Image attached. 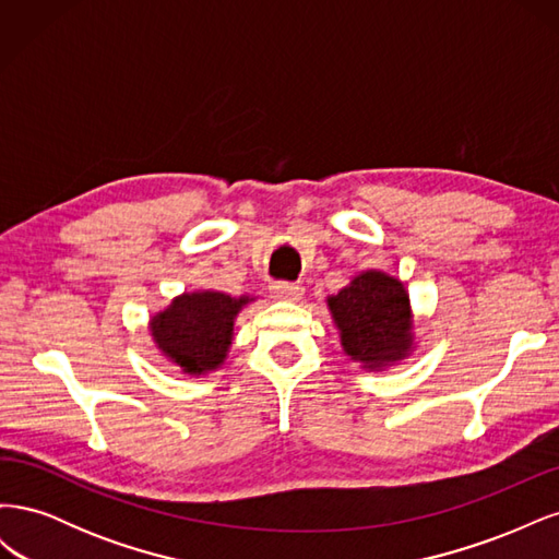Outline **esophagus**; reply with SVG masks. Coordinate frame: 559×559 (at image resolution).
<instances>
[{
    "instance_id": "obj_1",
    "label": "esophagus",
    "mask_w": 559,
    "mask_h": 559,
    "mask_svg": "<svg viewBox=\"0 0 559 559\" xmlns=\"http://www.w3.org/2000/svg\"><path fill=\"white\" fill-rule=\"evenodd\" d=\"M270 294L277 300H289L296 302L302 298V286L300 284H289V282H275L270 286Z\"/></svg>"
}]
</instances>
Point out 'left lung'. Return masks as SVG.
I'll use <instances>...</instances> for the list:
<instances>
[{"mask_svg": "<svg viewBox=\"0 0 559 559\" xmlns=\"http://www.w3.org/2000/svg\"><path fill=\"white\" fill-rule=\"evenodd\" d=\"M326 306L345 354L361 368L382 370L413 352L411 296L401 280L382 270H366L329 296Z\"/></svg>", "mask_w": 559, "mask_h": 559, "instance_id": "obj_1", "label": "left lung"}]
</instances>
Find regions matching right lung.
<instances>
[{"mask_svg":"<svg viewBox=\"0 0 559 559\" xmlns=\"http://www.w3.org/2000/svg\"><path fill=\"white\" fill-rule=\"evenodd\" d=\"M251 296L224 292H191L177 296L148 321L154 343L167 361L186 376H207L224 366L233 345L235 317L251 302Z\"/></svg>","mask_w":559,"mask_h":559,"instance_id":"1","label":"right lung"}]
</instances>
